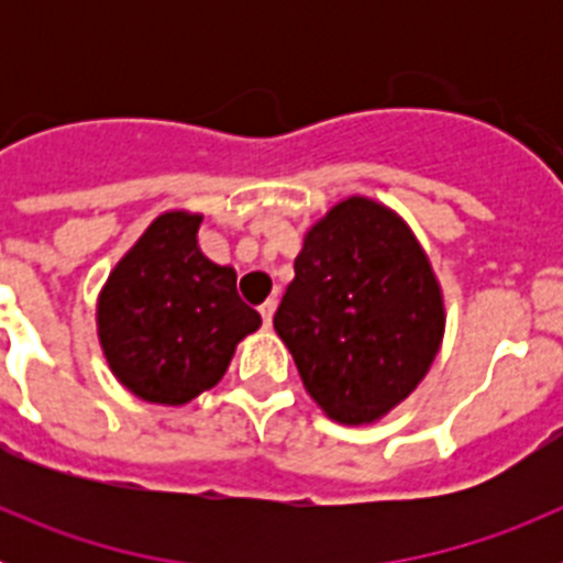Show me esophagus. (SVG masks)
Wrapping results in <instances>:
<instances>
[{"label": "esophagus", "instance_id": "obj_1", "mask_svg": "<svg viewBox=\"0 0 563 563\" xmlns=\"http://www.w3.org/2000/svg\"><path fill=\"white\" fill-rule=\"evenodd\" d=\"M258 312H262V321H265V327L273 324V312H276V301L273 298H267L265 305L258 307Z\"/></svg>", "mask_w": 563, "mask_h": 563}]
</instances>
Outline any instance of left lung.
Segmentation results:
<instances>
[{"instance_id":"1","label":"left lung","mask_w":563,"mask_h":563,"mask_svg":"<svg viewBox=\"0 0 563 563\" xmlns=\"http://www.w3.org/2000/svg\"><path fill=\"white\" fill-rule=\"evenodd\" d=\"M273 327L318 409L369 426L429 375L445 301L409 222L352 194L307 228Z\"/></svg>"}]
</instances>
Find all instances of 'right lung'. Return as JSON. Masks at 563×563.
<instances>
[{
    "label": "right lung",
    "instance_id": "obj_1",
    "mask_svg": "<svg viewBox=\"0 0 563 563\" xmlns=\"http://www.w3.org/2000/svg\"><path fill=\"white\" fill-rule=\"evenodd\" d=\"M202 213H161L98 292V341L134 397L186 406L228 372L262 316L236 292V271L200 251Z\"/></svg>",
    "mask_w": 563,
    "mask_h": 563
}]
</instances>
